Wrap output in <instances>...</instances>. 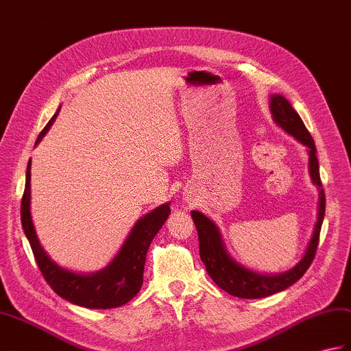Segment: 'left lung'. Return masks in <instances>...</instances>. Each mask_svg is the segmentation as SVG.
I'll return each instance as SVG.
<instances>
[{
	"mask_svg": "<svg viewBox=\"0 0 351 351\" xmlns=\"http://www.w3.org/2000/svg\"><path fill=\"white\" fill-rule=\"evenodd\" d=\"M269 109H271L275 124L306 148L309 157V176H311L313 184L319 190V209H317L314 232L302 258L289 271L280 274L256 272L239 263L227 250L221 230L218 229L214 219L199 213V210H191V218L199 234L200 258L206 266L208 275L218 287H221L232 296L242 299H260L271 296L274 293L289 289L298 280H300V276L306 272V269L314 260L324 218V191L320 181L319 160H317V151L311 134L306 130L304 121L298 115V112L291 108L289 100L284 99L282 95L272 94L271 99H269Z\"/></svg>",
	"mask_w": 351,
	"mask_h": 351,
	"instance_id": "8db88e82",
	"label": "left lung"
}]
</instances>
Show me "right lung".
Here are the masks:
<instances>
[{
	"label": "right lung",
	"mask_w": 351,
	"mask_h": 351,
	"mask_svg": "<svg viewBox=\"0 0 351 351\" xmlns=\"http://www.w3.org/2000/svg\"><path fill=\"white\" fill-rule=\"evenodd\" d=\"M58 113L60 108L47 122L43 132L38 134L36 146L42 142ZM169 215L170 202L162 203L151 213L138 218L115 257L100 271L91 274L70 271L51 258L37 238L31 217V160L28 161L25 191H23L21 205L23 233L27 236L36 262L49 286L53 289L56 295L75 305L93 309H109L122 306L132 300L141 291L143 284L146 252Z\"/></svg>",
	"instance_id": "right-lung-1"
}]
</instances>
